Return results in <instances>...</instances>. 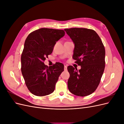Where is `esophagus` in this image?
Wrapping results in <instances>:
<instances>
[{
  "instance_id": "obj_1",
  "label": "esophagus",
  "mask_w": 124,
  "mask_h": 124,
  "mask_svg": "<svg viewBox=\"0 0 124 124\" xmlns=\"http://www.w3.org/2000/svg\"><path fill=\"white\" fill-rule=\"evenodd\" d=\"M67 70V66H64V70L66 71Z\"/></svg>"
}]
</instances>
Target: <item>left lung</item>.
I'll return each instance as SVG.
<instances>
[{"label": "left lung", "instance_id": "left-lung-1", "mask_svg": "<svg viewBox=\"0 0 124 124\" xmlns=\"http://www.w3.org/2000/svg\"><path fill=\"white\" fill-rule=\"evenodd\" d=\"M65 31L74 43L73 59L81 66L78 70L72 66L68 87L73 94L84 97L94 92L100 83L105 68V48L100 38L93 29L71 28Z\"/></svg>", "mask_w": 124, "mask_h": 124}]
</instances>
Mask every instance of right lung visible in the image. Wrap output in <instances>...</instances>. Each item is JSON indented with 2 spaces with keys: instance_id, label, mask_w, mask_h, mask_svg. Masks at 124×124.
<instances>
[{
  "instance_id": "obj_1",
  "label": "right lung",
  "mask_w": 124,
  "mask_h": 124,
  "mask_svg": "<svg viewBox=\"0 0 124 124\" xmlns=\"http://www.w3.org/2000/svg\"><path fill=\"white\" fill-rule=\"evenodd\" d=\"M65 35L63 30L42 28L31 32L26 38L21 55V71L26 86L34 95L44 96L54 92L64 66L56 62L48 67L44 62Z\"/></svg>"
}]
</instances>
